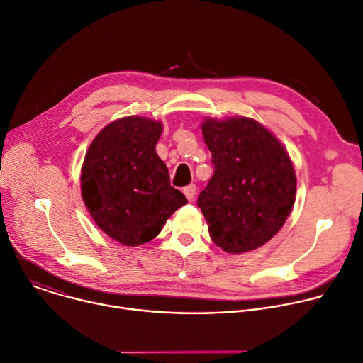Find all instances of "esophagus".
Wrapping results in <instances>:
<instances>
[{"mask_svg": "<svg viewBox=\"0 0 363 363\" xmlns=\"http://www.w3.org/2000/svg\"><path fill=\"white\" fill-rule=\"evenodd\" d=\"M195 192H196V186H195L194 184H191V185H188V186L184 188V194H185V196L188 198V201H194Z\"/></svg>", "mask_w": 363, "mask_h": 363, "instance_id": "esophagus-1", "label": "esophagus"}]
</instances>
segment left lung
Masks as SVG:
<instances>
[{
    "instance_id": "8db88e82",
    "label": "left lung",
    "mask_w": 363,
    "mask_h": 363,
    "mask_svg": "<svg viewBox=\"0 0 363 363\" xmlns=\"http://www.w3.org/2000/svg\"><path fill=\"white\" fill-rule=\"evenodd\" d=\"M214 175L198 196L214 244L231 254L255 250L284 225L296 199V174L280 140L250 118L201 125Z\"/></svg>"
}]
</instances>
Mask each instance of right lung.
<instances>
[{
  "mask_svg": "<svg viewBox=\"0 0 363 363\" xmlns=\"http://www.w3.org/2000/svg\"><path fill=\"white\" fill-rule=\"evenodd\" d=\"M162 123L128 116L103 128L82 167V196L96 225L115 241L136 247L157 237L188 201L171 186L157 146Z\"/></svg>",
  "mask_w": 363,
  "mask_h": 363,
  "instance_id": "add662e5",
  "label": "right lung"
}]
</instances>
